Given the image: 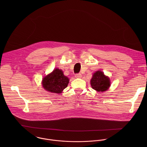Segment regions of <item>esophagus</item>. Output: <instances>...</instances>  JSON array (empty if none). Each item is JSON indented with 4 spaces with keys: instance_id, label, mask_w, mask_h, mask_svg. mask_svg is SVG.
I'll list each match as a JSON object with an SVG mask.
<instances>
[{
    "instance_id": "34e87169",
    "label": "esophagus",
    "mask_w": 147,
    "mask_h": 147,
    "mask_svg": "<svg viewBox=\"0 0 147 147\" xmlns=\"http://www.w3.org/2000/svg\"><path fill=\"white\" fill-rule=\"evenodd\" d=\"M75 77L76 78H82V74H80V73L79 74H75Z\"/></svg>"
}]
</instances>
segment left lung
Instances as JSON below:
<instances>
[{
  "label": "left lung",
  "mask_w": 147,
  "mask_h": 147,
  "mask_svg": "<svg viewBox=\"0 0 147 147\" xmlns=\"http://www.w3.org/2000/svg\"><path fill=\"white\" fill-rule=\"evenodd\" d=\"M92 88L97 92L107 90L110 86V80L109 77L105 76L103 72L97 71L93 74L90 80Z\"/></svg>",
  "instance_id": "obj_1"
}]
</instances>
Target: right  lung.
I'll return each instance as SVG.
<instances>
[{"label": "right lung", "instance_id": "add662e5", "mask_svg": "<svg viewBox=\"0 0 147 147\" xmlns=\"http://www.w3.org/2000/svg\"><path fill=\"white\" fill-rule=\"evenodd\" d=\"M69 83V79L64 75L63 71L58 68L43 78L42 86L47 91L61 93Z\"/></svg>", "mask_w": 147, "mask_h": 147}]
</instances>
